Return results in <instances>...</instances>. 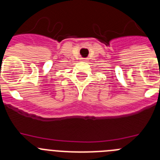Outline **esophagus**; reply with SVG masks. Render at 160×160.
<instances>
[{
  "instance_id": "34e87169",
  "label": "esophagus",
  "mask_w": 160,
  "mask_h": 160,
  "mask_svg": "<svg viewBox=\"0 0 160 160\" xmlns=\"http://www.w3.org/2000/svg\"><path fill=\"white\" fill-rule=\"evenodd\" d=\"M82 62H86L87 59H86V58H82Z\"/></svg>"
}]
</instances>
